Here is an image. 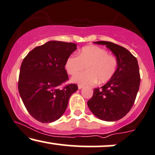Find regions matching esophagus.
Returning <instances> with one entry per match:
<instances>
[{
  "label": "esophagus",
  "instance_id": "esophagus-1",
  "mask_svg": "<svg viewBox=\"0 0 155 155\" xmlns=\"http://www.w3.org/2000/svg\"><path fill=\"white\" fill-rule=\"evenodd\" d=\"M83 87H84V85H81V84H79V85H78V88H79V89H82Z\"/></svg>",
  "mask_w": 155,
  "mask_h": 155
}]
</instances>
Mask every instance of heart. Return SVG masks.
<instances>
[{
    "label": "heart",
    "instance_id": "heart-1",
    "mask_svg": "<svg viewBox=\"0 0 155 155\" xmlns=\"http://www.w3.org/2000/svg\"><path fill=\"white\" fill-rule=\"evenodd\" d=\"M85 66L87 70L73 76V82L82 85L93 84L97 81L100 84L107 82L115 74L118 60L108 54L107 50L93 45L83 48L78 56L68 57L65 63L66 71L70 75H74Z\"/></svg>",
    "mask_w": 155,
    "mask_h": 155
}]
</instances>
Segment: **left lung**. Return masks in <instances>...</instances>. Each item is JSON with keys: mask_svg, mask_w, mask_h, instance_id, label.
I'll return each instance as SVG.
<instances>
[{"mask_svg": "<svg viewBox=\"0 0 155 155\" xmlns=\"http://www.w3.org/2000/svg\"><path fill=\"white\" fill-rule=\"evenodd\" d=\"M94 43L106 45L113 52L118 60V68L106 84L94 89L87 105L98 118L118 120L131 109L139 91L141 78L137 59L127 49L113 42L97 41Z\"/></svg>", "mask_w": 155, "mask_h": 155, "instance_id": "8db88e82", "label": "left lung"}]
</instances>
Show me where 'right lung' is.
Returning a JSON list of instances; mask_svg holds the SVG:
<instances>
[{
    "label": "right lung",
    "instance_id": "add662e5",
    "mask_svg": "<svg viewBox=\"0 0 155 155\" xmlns=\"http://www.w3.org/2000/svg\"><path fill=\"white\" fill-rule=\"evenodd\" d=\"M76 50L73 42L50 41L31 50L20 68L18 89L23 103L33 118L51 123L66 111L68 100L78 89L75 84L66 82L68 76L65 63Z\"/></svg>",
    "mask_w": 155,
    "mask_h": 155
}]
</instances>
